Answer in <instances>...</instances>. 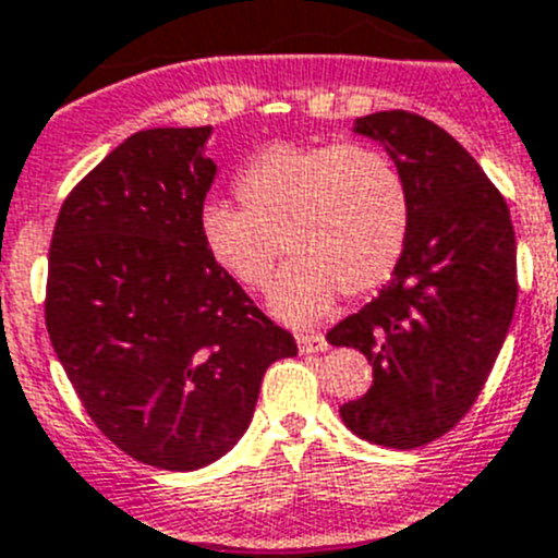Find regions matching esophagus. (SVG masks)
I'll list each match as a JSON object with an SVG mask.
<instances>
[{"label": "esophagus", "mask_w": 558, "mask_h": 558, "mask_svg": "<svg viewBox=\"0 0 558 558\" xmlns=\"http://www.w3.org/2000/svg\"><path fill=\"white\" fill-rule=\"evenodd\" d=\"M295 340H299V349L307 354H315V352H324V349L329 347L327 338L318 332H302V335H295Z\"/></svg>", "instance_id": "1"}]
</instances>
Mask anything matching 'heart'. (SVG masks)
<instances>
[{
  "instance_id": "1",
  "label": "heart",
  "mask_w": 558,
  "mask_h": 558,
  "mask_svg": "<svg viewBox=\"0 0 558 558\" xmlns=\"http://www.w3.org/2000/svg\"><path fill=\"white\" fill-rule=\"evenodd\" d=\"M243 206L206 201L201 243L229 279L270 290L284 322L307 324L338 293L360 299L397 274L411 236V190L388 153L357 145H270L236 179Z\"/></svg>"
}]
</instances>
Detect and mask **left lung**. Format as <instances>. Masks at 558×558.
Returning a JSON list of instances; mask_svg holds the SVG:
<instances>
[{
  "instance_id": "obj_1",
  "label": "left lung",
  "mask_w": 558,
  "mask_h": 558,
  "mask_svg": "<svg viewBox=\"0 0 558 558\" xmlns=\"http://www.w3.org/2000/svg\"><path fill=\"white\" fill-rule=\"evenodd\" d=\"M354 133L397 161L413 215L391 282L327 332L374 372L340 418L372 445L413 450L450 433L489 379L514 318V226L500 190L436 122L377 111L354 120Z\"/></svg>"
}]
</instances>
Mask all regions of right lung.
<instances>
[{"label":"right lung","mask_w":558,"mask_h":558,"mask_svg":"<svg viewBox=\"0 0 558 558\" xmlns=\"http://www.w3.org/2000/svg\"><path fill=\"white\" fill-rule=\"evenodd\" d=\"M211 128H150L69 192L49 245L47 332L108 441L159 470L236 445L295 340L211 263L198 215Z\"/></svg>","instance_id":"1"}]
</instances>
